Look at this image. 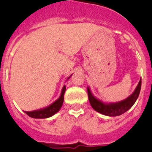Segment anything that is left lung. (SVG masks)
Here are the masks:
<instances>
[{"instance_id":"obj_1","label":"left lung","mask_w":152,"mask_h":152,"mask_svg":"<svg viewBox=\"0 0 152 152\" xmlns=\"http://www.w3.org/2000/svg\"><path fill=\"white\" fill-rule=\"evenodd\" d=\"M141 85H142V79H140L139 84L137 85L135 91H134L129 97L122 101L117 102V103H105L102 102L101 100H98L92 94L91 90L88 88V94L89 101L93 109L96 112L103 114L105 116H120L123 113L129 110L134 103L136 101L137 98L139 97V93L141 90Z\"/></svg>"}]
</instances>
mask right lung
I'll list each match as a JSON object with an SVG mask.
<instances>
[{
	"mask_svg": "<svg viewBox=\"0 0 152 152\" xmlns=\"http://www.w3.org/2000/svg\"><path fill=\"white\" fill-rule=\"evenodd\" d=\"M70 77L68 78H70ZM65 89H66V87L64 86L62 90H61V93L59 98L57 100H56L54 103H52L51 105H49V107L43 109H40V110H37L24 111V112H25V113L27 114L29 116L32 118H35V119H45V118L51 117L54 114H56V113L58 112L60 109H61V106L63 104V101H64V92H65Z\"/></svg>",
	"mask_w": 152,
	"mask_h": 152,
	"instance_id": "obj_1",
	"label": "right lung"
}]
</instances>
